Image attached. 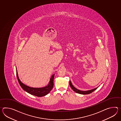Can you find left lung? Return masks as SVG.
<instances>
[{
	"label": "left lung",
	"mask_w": 121,
	"mask_h": 121,
	"mask_svg": "<svg viewBox=\"0 0 121 121\" xmlns=\"http://www.w3.org/2000/svg\"><path fill=\"white\" fill-rule=\"evenodd\" d=\"M69 85H70V87L72 89H73V90L74 91H75V92L78 93V94H82V95H86V94H89L91 93V92H92L93 91H94L95 90H96L98 88H96L95 89H92L91 90H87V91H81L80 90H78V89L75 88L74 86H73V84L72 83L71 81L69 80Z\"/></svg>",
	"instance_id": "obj_1"
}]
</instances>
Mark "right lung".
Returning <instances> with one entry per match:
<instances>
[{
    "label": "right lung",
    "mask_w": 121,
    "mask_h": 121,
    "mask_svg": "<svg viewBox=\"0 0 121 121\" xmlns=\"http://www.w3.org/2000/svg\"><path fill=\"white\" fill-rule=\"evenodd\" d=\"M16 76H17V78L18 79V80L19 81L20 86L24 91L29 94H31L33 95H35L36 96H44L49 93V92L51 91V90L53 87L54 86L53 80H54L55 74L52 75L50 79V81L48 82V85L47 86H46L45 87H41V88H33V87L27 86L26 85H25L21 81L19 78L16 67Z\"/></svg>",
    "instance_id": "obj_1"
}]
</instances>
